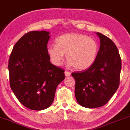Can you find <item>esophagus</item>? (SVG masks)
I'll return each instance as SVG.
<instances>
[{
	"mask_svg": "<svg viewBox=\"0 0 130 130\" xmlns=\"http://www.w3.org/2000/svg\"><path fill=\"white\" fill-rule=\"evenodd\" d=\"M64 73H65V75L66 76H69L70 75H71V73H70V72H69V71H65Z\"/></svg>",
	"mask_w": 130,
	"mask_h": 130,
	"instance_id": "1",
	"label": "esophagus"
}]
</instances>
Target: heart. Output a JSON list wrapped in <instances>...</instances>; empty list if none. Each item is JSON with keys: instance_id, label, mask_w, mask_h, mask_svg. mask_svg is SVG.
Returning a JSON list of instances; mask_svg holds the SVG:
<instances>
[{"instance_id": "obj_1", "label": "heart", "mask_w": 130, "mask_h": 130, "mask_svg": "<svg viewBox=\"0 0 130 130\" xmlns=\"http://www.w3.org/2000/svg\"><path fill=\"white\" fill-rule=\"evenodd\" d=\"M47 53L54 65L58 66L64 60V54L75 69L85 70L90 68L98 53L97 43L92 38L77 33L65 34L55 40V44H50Z\"/></svg>"}]
</instances>
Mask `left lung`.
Here are the masks:
<instances>
[{
	"label": "left lung",
	"instance_id": "left-lung-1",
	"mask_svg": "<svg viewBox=\"0 0 130 130\" xmlns=\"http://www.w3.org/2000/svg\"><path fill=\"white\" fill-rule=\"evenodd\" d=\"M100 47L95 61L85 71L73 72L75 93L81 106L93 108L103 106L118 89L122 67L118 48L113 41L97 32Z\"/></svg>",
	"mask_w": 130,
	"mask_h": 130
}]
</instances>
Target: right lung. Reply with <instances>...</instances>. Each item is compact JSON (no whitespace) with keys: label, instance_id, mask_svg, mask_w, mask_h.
Listing matches in <instances>:
<instances>
[{"label":"right lung","instance_id":"add662e5","mask_svg":"<svg viewBox=\"0 0 130 130\" xmlns=\"http://www.w3.org/2000/svg\"><path fill=\"white\" fill-rule=\"evenodd\" d=\"M47 31L25 34L14 45L9 57V84L17 99L33 110L48 108L57 87L65 78L64 70L52 64L47 53Z\"/></svg>","mask_w":130,"mask_h":130}]
</instances>
